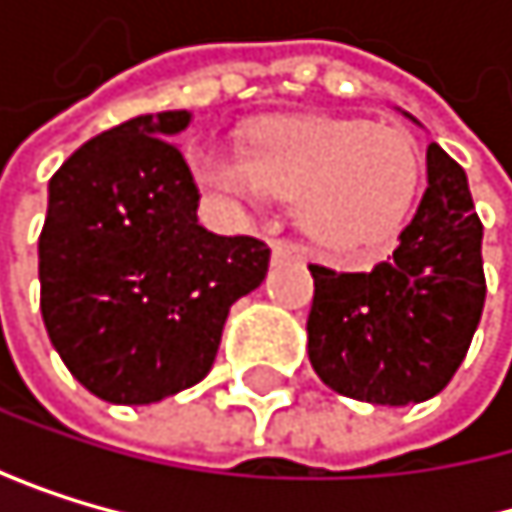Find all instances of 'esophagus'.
<instances>
[{
    "label": "esophagus",
    "instance_id": "esophagus-1",
    "mask_svg": "<svg viewBox=\"0 0 512 512\" xmlns=\"http://www.w3.org/2000/svg\"><path fill=\"white\" fill-rule=\"evenodd\" d=\"M307 258V248L298 245V242H276L273 245V261L282 264V261H304Z\"/></svg>",
    "mask_w": 512,
    "mask_h": 512
}]
</instances>
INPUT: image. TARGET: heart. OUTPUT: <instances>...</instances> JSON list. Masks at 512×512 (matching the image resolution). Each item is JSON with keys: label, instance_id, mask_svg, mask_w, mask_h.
I'll list each match as a JSON object with an SVG mask.
<instances>
[{"label": "heart", "instance_id": "heart-1", "mask_svg": "<svg viewBox=\"0 0 512 512\" xmlns=\"http://www.w3.org/2000/svg\"><path fill=\"white\" fill-rule=\"evenodd\" d=\"M199 184L224 202L294 199L298 227L328 251L365 254L387 245L421 184V147L399 125L347 116H279L245 150L196 156Z\"/></svg>", "mask_w": 512, "mask_h": 512}]
</instances>
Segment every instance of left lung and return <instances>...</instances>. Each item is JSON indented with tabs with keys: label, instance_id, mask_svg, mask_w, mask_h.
Segmentation results:
<instances>
[{
	"label": "left lung",
	"instance_id": "8db88e82",
	"mask_svg": "<svg viewBox=\"0 0 512 512\" xmlns=\"http://www.w3.org/2000/svg\"><path fill=\"white\" fill-rule=\"evenodd\" d=\"M307 353L341 396L424 402L461 368L485 307L482 221L464 168L427 147V190L393 258L365 273L310 264Z\"/></svg>",
	"mask_w": 512,
	"mask_h": 512
}]
</instances>
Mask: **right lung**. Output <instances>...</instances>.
Here are the masks:
<instances>
[{
	"mask_svg": "<svg viewBox=\"0 0 512 512\" xmlns=\"http://www.w3.org/2000/svg\"><path fill=\"white\" fill-rule=\"evenodd\" d=\"M187 110L128 119L82 144L48 184L39 307L70 375L116 405L199 384L230 307L270 267L267 242L208 233L171 144Z\"/></svg>",
	"mask_w": 512,
	"mask_h": 512,
	"instance_id": "add662e5",
	"label": "right lung"
}]
</instances>
